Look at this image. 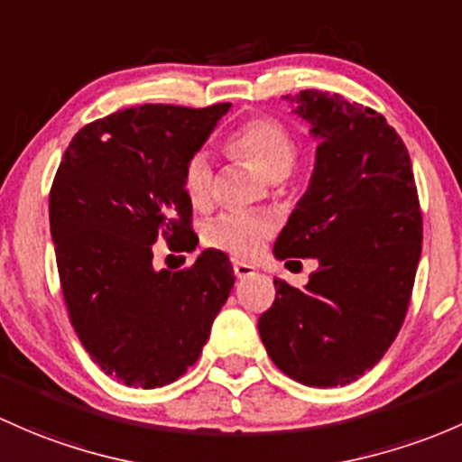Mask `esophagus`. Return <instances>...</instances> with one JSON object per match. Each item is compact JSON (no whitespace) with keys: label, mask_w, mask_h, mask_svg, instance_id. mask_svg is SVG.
<instances>
[{"label":"esophagus","mask_w":462,"mask_h":462,"mask_svg":"<svg viewBox=\"0 0 462 462\" xmlns=\"http://www.w3.org/2000/svg\"><path fill=\"white\" fill-rule=\"evenodd\" d=\"M233 273H236V278L245 280V278H251V275H255V269L246 263H233Z\"/></svg>","instance_id":"1"}]
</instances>
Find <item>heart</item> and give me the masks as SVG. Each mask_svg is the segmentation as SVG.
Returning a JSON list of instances; mask_svg holds the SVG:
<instances>
[{
  "label": "heart",
  "mask_w": 462,
  "mask_h": 462,
  "mask_svg": "<svg viewBox=\"0 0 462 462\" xmlns=\"http://www.w3.org/2000/svg\"><path fill=\"white\" fill-rule=\"evenodd\" d=\"M229 149L249 160L264 178H284L298 158L296 137L280 122L254 117L229 137ZM184 193L196 207H207L213 198V162L207 151H198L184 164ZM271 233V222L254 213L231 211L207 226V242L236 258H255Z\"/></svg>",
  "instance_id": "heart-1"
}]
</instances>
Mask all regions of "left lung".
Segmentation results:
<instances>
[{
    "label": "left lung",
    "mask_w": 462,
    "mask_h": 462,
    "mask_svg": "<svg viewBox=\"0 0 462 462\" xmlns=\"http://www.w3.org/2000/svg\"><path fill=\"white\" fill-rule=\"evenodd\" d=\"M318 140L311 180L275 240L278 260L316 258L307 287L273 280L258 320L280 372L337 387L374 367L401 331L422 249L411 160L380 113L322 90L287 95Z\"/></svg>",
    "instance_id": "8db88e82"
}]
</instances>
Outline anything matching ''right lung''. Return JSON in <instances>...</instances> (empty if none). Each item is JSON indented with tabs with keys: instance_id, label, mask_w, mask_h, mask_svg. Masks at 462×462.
<instances>
[{
	"instance_id": "right-lung-1",
	"label": "right lung",
	"mask_w": 462,
	"mask_h": 462,
	"mask_svg": "<svg viewBox=\"0 0 462 462\" xmlns=\"http://www.w3.org/2000/svg\"><path fill=\"white\" fill-rule=\"evenodd\" d=\"M231 104H144L90 122L51 189V236L70 325L93 363L126 387L173 383L198 363L233 289L226 254L153 266V245L193 251L184 164Z\"/></svg>"
}]
</instances>
